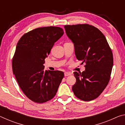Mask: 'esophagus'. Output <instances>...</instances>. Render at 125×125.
Here are the masks:
<instances>
[{
  "label": "esophagus",
  "mask_w": 125,
  "mask_h": 125,
  "mask_svg": "<svg viewBox=\"0 0 125 125\" xmlns=\"http://www.w3.org/2000/svg\"><path fill=\"white\" fill-rule=\"evenodd\" d=\"M71 75V73L69 72H65L64 73V76H65V77H67V76H69Z\"/></svg>",
  "instance_id": "1"
}]
</instances>
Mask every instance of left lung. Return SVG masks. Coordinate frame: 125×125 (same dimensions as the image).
<instances>
[{
    "label": "left lung",
    "mask_w": 125,
    "mask_h": 125,
    "mask_svg": "<svg viewBox=\"0 0 125 125\" xmlns=\"http://www.w3.org/2000/svg\"><path fill=\"white\" fill-rule=\"evenodd\" d=\"M67 36L74 43L76 57L84 63L85 70L74 72V94L83 101L100 95L109 83L113 66V52L105 36L89 24L65 25Z\"/></svg>",
    "instance_id": "left-lung-1"
}]
</instances>
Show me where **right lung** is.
<instances>
[{"label": "right lung", "instance_id": "add662e5", "mask_svg": "<svg viewBox=\"0 0 125 125\" xmlns=\"http://www.w3.org/2000/svg\"><path fill=\"white\" fill-rule=\"evenodd\" d=\"M64 33L59 27L33 29L17 43L12 61L13 74L21 89L31 100L43 103L54 98L64 77L59 71L45 70V59Z\"/></svg>", "mask_w": 125, "mask_h": 125}]
</instances>
